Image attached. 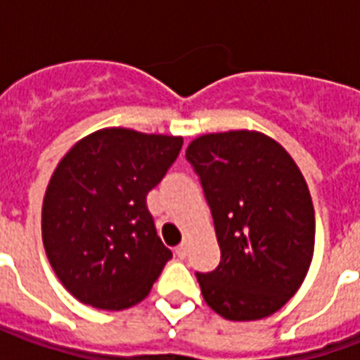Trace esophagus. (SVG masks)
Instances as JSON below:
<instances>
[{"label":"esophagus","mask_w":360,"mask_h":360,"mask_svg":"<svg viewBox=\"0 0 360 360\" xmlns=\"http://www.w3.org/2000/svg\"><path fill=\"white\" fill-rule=\"evenodd\" d=\"M186 254H188V245H186V243H181V245L175 248V256L179 257V259H185Z\"/></svg>","instance_id":"esophagus-1"}]
</instances>
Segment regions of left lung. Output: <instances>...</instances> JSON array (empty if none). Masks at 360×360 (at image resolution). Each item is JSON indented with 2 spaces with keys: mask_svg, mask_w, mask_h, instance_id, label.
I'll list each match as a JSON object with an SVG mask.
<instances>
[{
  "mask_svg": "<svg viewBox=\"0 0 360 360\" xmlns=\"http://www.w3.org/2000/svg\"><path fill=\"white\" fill-rule=\"evenodd\" d=\"M186 158L213 213L220 265L196 274L209 307L230 321L278 312L307 278L316 219L291 155L257 130L198 136Z\"/></svg>",
  "mask_w": 360,
  "mask_h": 360,
  "instance_id": "8db88e82",
  "label": "left lung"
}]
</instances>
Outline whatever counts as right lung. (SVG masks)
Segmentation results:
<instances>
[{
    "mask_svg": "<svg viewBox=\"0 0 360 360\" xmlns=\"http://www.w3.org/2000/svg\"><path fill=\"white\" fill-rule=\"evenodd\" d=\"M181 146V136L108 127L59 160L42 200V243L53 273L80 302L124 310L149 295L172 250L157 236L147 192Z\"/></svg>",
    "mask_w": 360,
    "mask_h": 360,
    "instance_id": "add662e5",
    "label": "right lung"
}]
</instances>
